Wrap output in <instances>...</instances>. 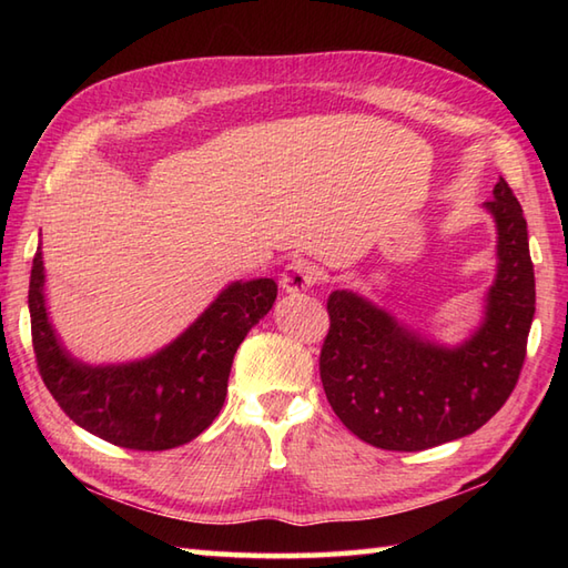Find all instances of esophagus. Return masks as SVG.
I'll return each mask as SVG.
<instances>
[{"label": "esophagus", "mask_w": 568, "mask_h": 568, "mask_svg": "<svg viewBox=\"0 0 568 568\" xmlns=\"http://www.w3.org/2000/svg\"><path fill=\"white\" fill-rule=\"evenodd\" d=\"M320 271L307 261H291L281 273V287L285 293H303L317 285Z\"/></svg>", "instance_id": "1"}]
</instances>
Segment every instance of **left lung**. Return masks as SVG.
<instances>
[{
  "label": "left lung",
  "mask_w": 568,
  "mask_h": 568,
  "mask_svg": "<svg viewBox=\"0 0 568 568\" xmlns=\"http://www.w3.org/2000/svg\"><path fill=\"white\" fill-rule=\"evenodd\" d=\"M484 207L498 226V273L484 322L464 344L429 342L352 291L327 300L320 378L336 417L366 444L422 452L462 439L515 390L535 317L527 222L503 178Z\"/></svg>",
  "instance_id": "8db88e82"
}]
</instances>
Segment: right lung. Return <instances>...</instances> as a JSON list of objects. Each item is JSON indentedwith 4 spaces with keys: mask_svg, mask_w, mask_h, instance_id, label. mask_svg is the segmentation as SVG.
Here are the masks:
<instances>
[{
    "mask_svg": "<svg viewBox=\"0 0 568 568\" xmlns=\"http://www.w3.org/2000/svg\"><path fill=\"white\" fill-rule=\"evenodd\" d=\"M41 246L29 283L31 339L39 373L60 409L94 437L124 449L163 452L187 444L220 415L239 344L268 315L273 277L232 283L161 352L131 364L88 366L72 358L45 312Z\"/></svg>",
    "mask_w": 568,
    "mask_h": 568,
    "instance_id": "add662e5",
    "label": "right lung"
}]
</instances>
